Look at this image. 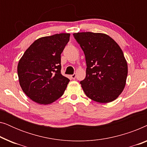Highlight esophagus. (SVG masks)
I'll use <instances>...</instances> for the list:
<instances>
[{"mask_svg":"<svg viewBox=\"0 0 147 147\" xmlns=\"http://www.w3.org/2000/svg\"><path fill=\"white\" fill-rule=\"evenodd\" d=\"M71 79L75 80V79H76V74H74L73 75H71Z\"/></svg>","mask_w":147,"mask_h":147,"instance_id":"esophagus-1","label":"esophagus"}]
</instances>
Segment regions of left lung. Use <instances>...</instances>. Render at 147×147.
Masks as SVG:
<instances>
[{"instance_id": "left-lung-1", "label": "left lung", "mask_w": 147, "mask_h": 147, "mask_svg": "<svg viewBox=\"0 0 147 147\" xmlns=\"http://www.w3.org/2000/svg\"><path fill=\"white\" fill-rule=\"evenodd\" d=\"M74 37L85 54L86 76L80 84L86 95L99 103L114 101L123 91L128 74L121 48L104 33L82 32Z\"/></svg>"}]
</instances>
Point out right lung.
<instances>
[{
  "instance_id": "obj_1",
  "label": "right lung",
  "mask_w": 147,
  "mask_h": 147,
  "mask_svg": "<svg viewBox=\"0 0 147 147\" xmlns=\"http://www.w3.org/2000/svg\"><path fill=\"white\" fill-rule=\"evenodd\" d=\"M69 33H59L35 40L17 66L20 86L30 99L49 104L61 97L69 80L61 74V54Z\"/></svg>"
}]
</instances>
